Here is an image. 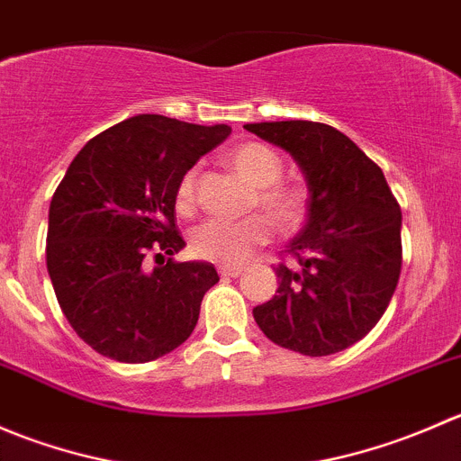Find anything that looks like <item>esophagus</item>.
Instances as JSON below:
<instances>
[{"instance_id": "34e87169", "label": "esophagus", "mask_w": 461, "mask_h": 461, "mask_svg": "<svg viewBox=\"0 0 461 461\" xmlns=\"http://www.w3.org/2000/svg\"><path fill=\"white\" fill-rule=\"evenodd\" d=\"M218 272H221V276L236 278L243 274V267H239V265H234V267H231V265H221V267H218Z\"/></svg>"}]
</instances>
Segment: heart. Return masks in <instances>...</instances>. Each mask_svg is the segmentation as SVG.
<instances>
[{
    "label": "heart",
    "mask_w": 461,
    "mask_h": 461,
    "mask_svg": "<svg viewBox=\"0 0 461 461\" xmlns=\"http://www.w3.org/2000/svg\"><path fill=\"white\" fill-rule=\"evenodd\" d=\"M231 169L257 192L260 209L272 218L278 230H294L308 212V192L299 183H281L283 158L263 142H243L227 156ZM196 203V169L185 171L176 187V207L180 213H192ZM272 239L267 218L254 216L243 221H207L192 234V252L198 258L221 265H239L248 260Z\"/></svg>",
    "instance_id": "heart-1"
}]
</instances>
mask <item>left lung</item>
<instances>
[{"label": "left lung", "instance_id": "obj_1", "mask_svg": "<svg viewBox=\"0 0 461 461\" xmlns=\"http://www.w3.org/2000/svg\"><path fill=\"white\" fill-rule=\"evenodd\" d=\"M285 149L308 183V218L276 265L278 290L254 308L276 346L325 357L355 346L384 317L402 274V209L384 171L330 124H245Z\"/></svg>", "mask_w": 461, "mask_h": 461}]
</instances>
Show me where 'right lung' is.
<instances>
[{
	"instance_id": "right-lung-1",
	"label": "right lung",
	"mask_w": 461,
	"mask_h": 461,
	"mask_svg": "<svg viewBox=\"0 0 461 461\" xmlns=\"http://www.w3.org/2000/svg\"><path fill=\"white\" fill-rule=\"evenodd\" d=\"M230 133L227 124L142 113L73 158L50 201L46 267L64 317L100 355L144 364L196 328L218 272L203 260H171L185 248L176 187Z\"/></svg>"
}]
</instances>
